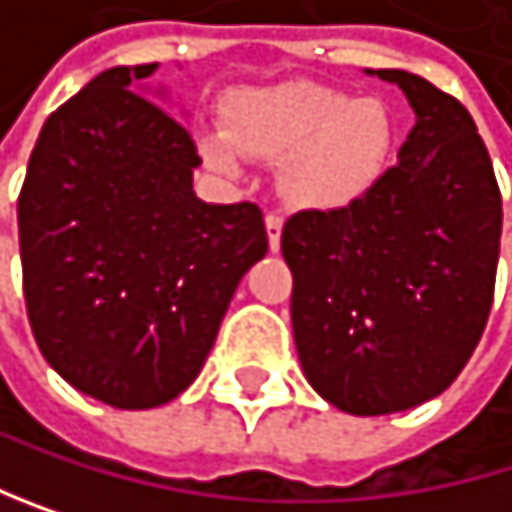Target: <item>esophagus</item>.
<instances>
[{"mask_svg": "<svg viewBox=\"0 0 512 512\" xmlns=\"http://www.w3.org/2000/svg\"><path fill=\"white\" fill-rule=\"evenodd\" d=\"M265 232H268V247L271 253L280 250V232H284V219H280L277 213H268L265 216Z\"/></svg>", "mask_w": 512, "mask_h": 512, "instance_id": "34e87169", "label": "esophagus"}]
</instances>
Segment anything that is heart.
Here are the masks:
<instances>
[{"mask_svg": "<svg viewBox=\"0 0 512 512\" xmlns=\"http://www.w3.org/2000/svg\"><path fill=\"white\" fill-rule=\"evenodd\" d=\"M394 118L375 97L354 100L317 82L244 88L225 103V131H201L204 161L241 173L244 155L280 161V186L308 210H339L366 195L388 164Z\"/></svg>", "mask_w": 512, "mask_h": 512, "instance_id": "obj_1", "label": "heart"}]
</instances>
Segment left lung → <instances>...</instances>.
Returning a JSON list of instances; mask_svg holds the SVG:
<instances>
[{"label": "left lung", "instance_id": "obj_1", "mask_svg": "<svg viewBox=\"0 0 512 512\" xmlns=\"http://www.w3.org/2000/svg\"><path fill=\"white\" fill-rule=\"evenodd\" d=\"M415 127L397 164L342 210L287 219L293 339L308 385L348 415H391L440 397L492 311L501 192L470 112L403 69Z\"/></svg>", "mask_w": 512, "mask_h": 512}]
</instances>
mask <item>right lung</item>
<instances>
[{
  "label": "right lung",
  "instance_id": "add662e5",
  "mask_svg": "<svg viewBox=\"0 0 512 512\" xmlns=\"http://www.w3.org/2000/svg\"><path fill=\"white\" fill-rule=\"evenodd\" d=\"M155 72L112 66L51 112L17 201L33 336L75 391L115 409L192 385L268 253L256 204L195 195L201 158Z\"/></svg>",
  "mask_w": 512,
  "mask_h": 512
}]
</instances>
